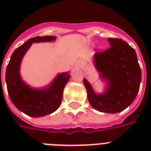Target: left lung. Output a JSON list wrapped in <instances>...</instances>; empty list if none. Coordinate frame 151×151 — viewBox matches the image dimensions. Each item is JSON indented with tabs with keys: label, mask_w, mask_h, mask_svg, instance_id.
Instances as JSON below:
<instances>
[{
	"label": "left lung",
	"mask_w": 151,
	"mask_h": 151,
	"mask_svg": "<svg viewBox=\"0 0 151 151\" xmlns=\"http://www.w3.org/2000/svg\"><path fill=\"white\" fill-rule=\"evenodd\" d=\"M111 46L96 53L93 65L105 83L103 92H96L86 78L83 83L90 105L99 112L116 114L131 105L138 94L141 69L136 51L122 39L108 38Z\"/></svg>",
	"instance_id": "obj_1"
}]
</instances>
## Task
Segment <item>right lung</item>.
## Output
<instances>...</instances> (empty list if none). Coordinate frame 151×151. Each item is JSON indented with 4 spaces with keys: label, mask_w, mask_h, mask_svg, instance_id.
Listing matches in <instances>:
<instances>
[{
    "label": "right lung",
    "mask_w": 151,
    "mask_h": 151,
    "mask_svg": "<svg viewBox=\"0 0 151 151\" xmlns=\"http://www.w3.org/2000/svg\"><path fill=\"white\" fill-rule=\"evenodd\" d=\"M56 37H35L14 51L6 69L8 96L18 110L29 117H41L55 112L61 104L63 89L70 78V71L59 73L50 84L34 88L25 82L20 74L22 60L32 44L51 42Z\"/></svg>",
    "instance_id": "obj_1"
}]
</instances>
